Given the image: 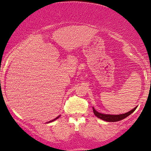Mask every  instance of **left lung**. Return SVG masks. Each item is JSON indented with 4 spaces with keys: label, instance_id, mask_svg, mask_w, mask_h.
I'll return each mask as SVG.
<instances>
[{
    "label": "left lung",
    "instance_id": "obj_1",
    "mask_svg": "<svg viewBox=\"0 0 151 151\" xmlns=\"http://www.w3.org/2000/svg\"><path fill=\"white\" fill-rule=\"evenodd\" d=\"M137 108V107H135V108L133 109L129 112L123 114H119V115H111V114H101L97 112L95 110V108H93V112L95 114V115L96 116L102 120H104L105 121H108V122H116V121H121L124 119H125L126 117H127L128 116H129L131 114L133 113L135 110V109Z\"/></svg>",
    "mask_w": 151,
    "mask_h": 151
}]
</instances>
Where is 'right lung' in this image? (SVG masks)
Instances as JSON below:
<instances>
[{
    "instance_id": "add662e5",
    "label": "right lung",
    "mask_w": 151,
    "mask_h": 151,
    "mask_svg": "<svg viewBox=\"0 0 151 151\" xmlns=\"http://www.w3.org/2000/svg\"><path fill=\"white\" fill-rule=\"evenodd\" d=\"M58 117H59V116L56 117V119H54V120H52V121H49V122H48V123H50V122H52V121H55V120H56V119H58Z\"/></svg>"
}]
</instances>
